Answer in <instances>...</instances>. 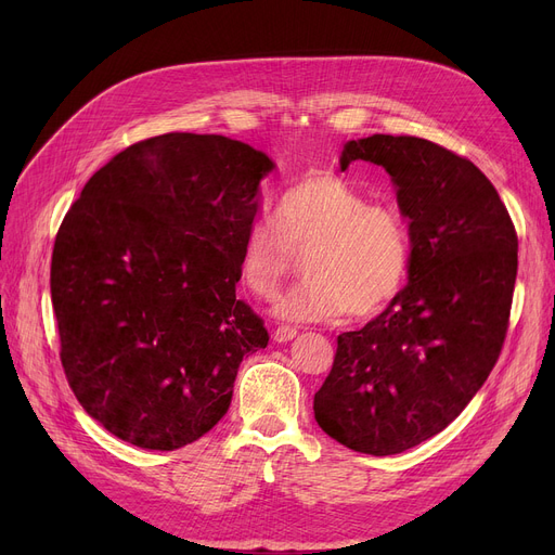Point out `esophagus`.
I'll return each mask as SVG.
<instances>
[{
	"mask_svg": "<svg viewBox=\"0 0 555 555\" xmlns=\"http://www.w3.org/2000/svg\"><path fill=\"white\" fill-rule=\"evenodd\" d=\"M299 333H297V328H289V326H279L276 331H274V341H279V344H287V341H293L295 337H297Z\"/></svg>",
	"mask_w": 555,
	"mask_h": 555,
	"instance_id": "1",
	"label": "esophagus"
}]
</instances>
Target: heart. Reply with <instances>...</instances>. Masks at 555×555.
<instances>
[{
    "instance_id": "b5f03b06",
    "label": "heart",
    "mask_w": 555,
    "mask_h": 555,
    "mask_svg": "<svg viewBox=\"0 0 555 555\" xmlns=\"http://www.w3.org/2000/svg\"><path fill=\"white\" fill-rule=\"evenodd\" d=\"M276 221L256 218L243 236L238 274L260 299H272L308 254V279L274 306L283 322H328L351 310H385L402 289L412 260L404 218L371 204L333 172H308L276 204Z\"/></svg>"
}]
</instances>
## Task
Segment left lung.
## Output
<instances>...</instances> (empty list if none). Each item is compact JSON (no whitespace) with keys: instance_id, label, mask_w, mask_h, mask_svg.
Returning a JSON list of instances; mask_svg holds the SVG:
<instances>
[{"instance_id":"8db88e82","label":"left lung","mask_w":555,"mask_h":555,"mask_svg":"<svg viewBox=\"0 0 555 555\" xmlns=\"http://www.w3.org/2000/svg\"><path fill=\"white\" fill-rule=\"evenodd\" d=\"M353 162L389 172L412 260L387 310L337 337L312 410L337 443L389 456L443 431L488 380L508 328L517 236L486 175L427 139H351L339 166Z\"/></svg>"}]
</instances>
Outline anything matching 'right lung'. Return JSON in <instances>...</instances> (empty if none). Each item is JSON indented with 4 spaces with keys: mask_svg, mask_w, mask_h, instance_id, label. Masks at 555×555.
<instances>
[{
    "mask_svg": "<svg viewBox=\"0 0 555 555\" xmlns=\"http://www.w3.org/2000/svg\"><path fill=\"white\" fill-rule=\"evenodd\" d=\"M274 168L249 143L170 132L116 155L72 204L51 258L61 360L116 439L197 441L227 414L243 358L268 346L236 283Z\"/></svg>",
    "mask_w": 555,
    "mask_h": 555,
    "instance_id": "obj_1",
    "label": "right lung"
}]
</instances>
